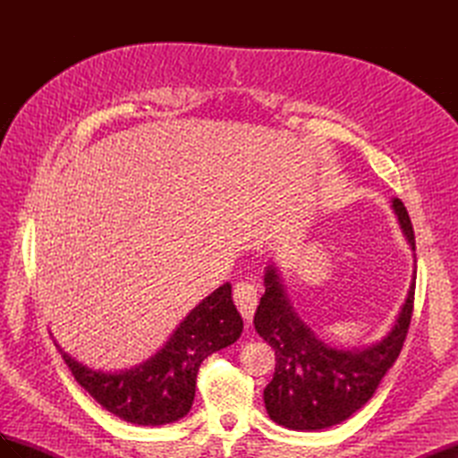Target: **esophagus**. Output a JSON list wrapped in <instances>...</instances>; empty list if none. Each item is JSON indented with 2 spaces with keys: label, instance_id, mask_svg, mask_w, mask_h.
<instances>
[{
  "label": "esophagus",
  "instance_id": "34e87169",
  "mask_svg": "<svg viewBox=\"0 0 458 458\" xmlns=\"http://www.w3.org/2000/svg\"><path fill=\"white\" fill-rule=\"evenodd\" d=\"M234 306L239 308L241 315L246 321H252L256 306H258V288L250 283H239L233 290Z\"/></svg>",
  "mask_w": 458,
  "mask_h": 458
}]
</instances>
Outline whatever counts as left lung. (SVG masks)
I'll use <instances>...</instances> for the list:
<instances>
[{
    "label": "left lung",
    "mask_w": 458,
    "mask_h": 458,
    "mask_svg": "<svg viewBox=\"0 0 458 458\" xmlns=\"http://www.w3.org/2000/svg\"><path fill=\"white\" fill-rule=\"evenodd\" d=\"M399 227L414 252V233L407 208L392 200ZM412 275L409 294L394 327L367 348L342 350L318 338L298 317L288 300L275 263L266 267L261 296L254 315L258 335L275 350L273 380L263 390L269 419L298 432H313L350 419L377 392L384 374L399 357L407 336L414 301Z\"/></svg>",
    "instance_id": "left-lung-1"
}]
</instances>
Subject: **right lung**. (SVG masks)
Returning a JSON list of instances; mask_svg holds the SVG:
<instances>
[{
    "mask_svg": "<svg viewBox=\"0 0 458 458\" xmlns=\"http://www.w3.org/2000/svg\"><path fill=\"white\" fill-rule=\"evenodd\" d=\"M242 327L225 283L189 311L155 355L131 369H91L55 345L76 382L103 409L137 426H162L191 411L200 363L237 342Z\"/></svg>",
    "mask_w": 458,
    "mask_h": 458,
    "instance_id": "add662e5",
    "label": "right lung"
}]
</instances>
